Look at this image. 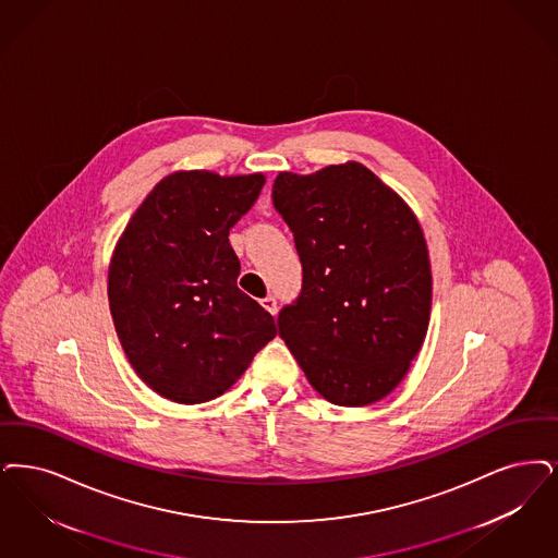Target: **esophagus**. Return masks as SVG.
<instances>
[{
  "label": "esophagus",
  "instance_id": "1",
  "mask_svg": "<svg viewBox=\"0 0 558 558\" xmlns=\"http://www.w3.org/2000/svg\"><path fill=\"white\" fill-rule=\"evenodd\" d=\"M262 307H264L266 312L271 313V315H276V312H278V303H276V299H274V296H266V299H262Z\"/></svg>",
  "mask_w": 558,
  "mask_h": 558
}]
</instances>
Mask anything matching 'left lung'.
<instances>
[{
    "label": "left lung",
    "mask_w": 558,
    "mask_h": 558,
    "mask_svg": "<svg viewBox=\"0 0 558 558\" xmlns=\"http://www.w3.org/2000/svg\"><path fill=\"white\" fill-rule=\"evenodd\" d=\"M274 207L303 266L280 336L313 388L340 407L388 397L424 344L432 269L411 207L363 163L280 172Z\"/></svg>",
    "instance_id": "1"
}]
</instances>
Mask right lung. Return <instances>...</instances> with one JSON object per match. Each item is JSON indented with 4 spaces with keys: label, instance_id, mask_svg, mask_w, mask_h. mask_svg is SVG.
<instances>
[{
    "label": "right lung",
    "instance_id": "add662e5",
    "mask_svg": "<svg viewBox=\"0 0 558 558\" xmlns=\"http://www.w3.org/2000/svg\"><path fill=\"white\" fill-rule=\"evenodd\" d=\"M266 177L180 170L159 180L113 248L108 299L136 376L180 404L223 395L276 336V324L236 287L230 228Z\"/></svg>",
    "mask_w": 558,
    "mask_h": 558
}]
</instances>
